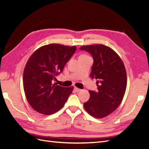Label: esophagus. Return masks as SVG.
I'll return each instance as SVG.
<instances>
[{"instance_id":"34e87169","label":"esophagus","mask_w":149,"mask_h":149,"mask_svg":"<svg viewBox=\"0 0 149 149\" xmlns=\"http://www.w3.org/2000/svg\"><path fill=\"white\" fill-rule=\"evenodd\" d=\"M74 91H76V92H79V91H81V89H79V88H76V87H75L74 88Z\"/></svg>"}]
</instances>
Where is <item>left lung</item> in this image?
I'll use <instances>...</instances> for the list:
<instances>
[{
	"instance_id": "8db88e82",
	"label": "left lung",
	"mask_w": 149,
	"mask_h": 149,
	"mask_svg": "<svg viewBox=\"0 0 149 149\" xmlns=\"http://www.w3.org/2000/svg\"><path fill=\"white\" fill-rule=\"evenodd\" d=\"M91 54L94 63L90 77L97 79V92L89 91L85 110L96 118H103L119 107L127 86V74L123 60L115 51L102 44L79 48Z\"/></svg>"
}]
</instances>
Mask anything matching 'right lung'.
Returning a JSON list of instances; mask_svg holds the SVG:
<instances>
[{
	"label": "right lung",
	"instance_id": "1",
	"mask_svg": "<svg viewBox=\"0 0 149 149\" xmlns=\"http://www.w3.org/2000/svg\"><path fill=\"white\" fill-rule=\"evenodd\" d=\"M76 49L75 46L49 44L37 49L29 58L24 71L23 84L26 100L35 111L50 115L63 107L74 88L60 86L53 81Z\"/></svg>",
	"mask_w": 149,
	"mask_h": 149
}]
</instances>
